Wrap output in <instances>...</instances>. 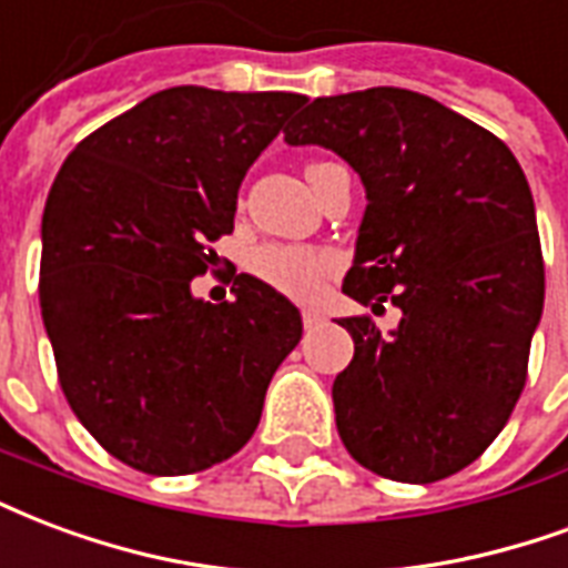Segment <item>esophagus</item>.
I'll return each mask as SVG.
<instances>
[{
  "instance_id": "esophagus-1",
  "label": "esophagus",
  "mask_w": 568,
  "mask_h": 568,
  "mask_svg": "<svg viewBox=\"0 0 568 568\" xmlns=\"http://www.w3.org/2000/svg\"><path fill=\"white\" fill-rule=\"evenodd\" d=\"M301 316H304V327H306V331H313V327L325 325V313H322V310H316V306H306Z\"/></svg>"
}]
</instances>
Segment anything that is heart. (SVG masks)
Instances as JSON below:
<instances>
[{
	"label": "heart",
	"mask_w": 568,
	"mask_h": 568,
	"mask_svg": "<svg viewBox=\"0 0 568 568\" xmlns=\"http://www.w3.org/2000/svg\"><path fill=\"white\" fill-rule=\"evenodd\" d=\"M337 264L334 252L295 243H267L250 255V271L288 297H313L325 273Z\"/></svg>",
	"instance_id": "1"
}]
</instances>
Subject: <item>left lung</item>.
Segmentation results:
<instances>
[{
  "mask_svg": "<svg viewBox=\"0 0 568 568\" xmlns=\"http://www.w3.org/2000/svg\"><path fill=\"white\" fill-rule=\"evenodd\" d=\"M355 168L367 210L343 292L400 306L382 334L339 325L355 355L334 379L337 430L376 476L427 485L476 460L527 382L545 304L530 183L497 134L397 87L325 95L285 125Z\"/></svg>",
  "mask_w": 568,
  "mask_h": 568,
  "instance_id": "obj_1",
  "label": "left lung"
}]
</instances>
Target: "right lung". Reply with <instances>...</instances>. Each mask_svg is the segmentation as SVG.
<instances>
[{"label":"right lung","instance_id":"add662e5","mask_svg":"<svg viewBox=\"0 0 568 568\" xmlns=\"http://www.w3.org/2000/svg\"><path fill=\"white\" fill-rule=\"evenodd\" d=\"M297 92L171 87L71 150L41 216V318L65 400L116 460L186 476L241 452L301 343V313L241 273L192 295L234 231L237 189Z\"/></svg>","mask_w":568,"mask_h":568}]
</instances>
